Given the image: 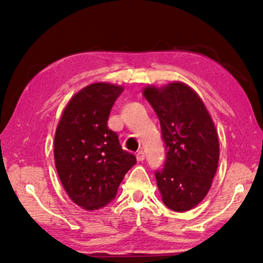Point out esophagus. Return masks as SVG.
Wrapping results in <instances>:
<instances>
[{"label": "esophagus", "instance_id": "obj_1", "mask_svg": "<svg viewBox=\"0 0 263 263\" xmlns=\"http://www.w3.org/2000/svg\"><path fill=\"white\" fill-rule=\"evenodd\" d=\"M136 158H137L138 162L144 161V152H143V151H138V152L136 153Z\"/></svg>", "mask_w": 263, "mask_h": 263}]
</instances>
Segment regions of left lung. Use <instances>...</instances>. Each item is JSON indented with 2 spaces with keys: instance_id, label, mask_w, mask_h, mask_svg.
<instances>
[{
  "instance_id": "left-lung-1",
  "label": "left lung",
  "mask_w": 263,
  "mask_h": 263,
  "mask_svg": "<svg viewBox=\"0 0 263 263\" xmlns=\"http://www.w3.org/2000/svg\"><path fill=\"white\" fill-rule=\"evenodd\" d=\"M143 93L158 116L167 151L163 168L155 172L163 203L174 211L193 209L209 192L218 170L219 140L213 120L185 84L148 86Z\"/></svg>"
}]
</instances>
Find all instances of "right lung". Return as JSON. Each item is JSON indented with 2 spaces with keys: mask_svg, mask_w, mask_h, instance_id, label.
<instances>
[{
  "mask_svg": "<svg viewBox=\"0 0 263 263\" xmlns=\"http://www.w3.org/2000/svg\"><path fill=\"white\" fill-rule=\"evenodd\" d=\"M121 86L96 83L73 96L62 115L55 138V167L71 200L86 210L106 206L116 197L136 157L122 149L107 120Z\"/></svg>",
  "mask_w": 263,
  "mask_h": 263,
  "instance_id": "right-lung-1",
  "label": "right lung"
}]
</instances>
